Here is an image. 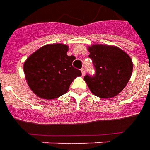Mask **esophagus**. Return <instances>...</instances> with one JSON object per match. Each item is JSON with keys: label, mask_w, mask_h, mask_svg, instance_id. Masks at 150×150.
Masks as SVG:
<instances>
[{"label": "esophagus", "mask_w": 150, "mask_h": 150, "mask_svg": "<svg viewBox=\"0 0 150 150\" xmlns=\"http://www.w3.org/2000/svg\"><path fill=\"white\" fill-rule=\"evenodd\" d=\"M81 72H82V75H85V70H84V68H82L81 69Z\"/></svg>", "instance_id": "34e87169"}]
</instances>
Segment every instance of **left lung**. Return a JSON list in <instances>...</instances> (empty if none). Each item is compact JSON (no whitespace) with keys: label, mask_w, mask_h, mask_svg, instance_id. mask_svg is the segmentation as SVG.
Listing matches in <instances>:
<instances>
[{"label":"left lung","mask_w":150,"mask_h":150,"mask_svg":"<svg viewBox=\"0 0 150 150\" xmlns=\"http://www.w3.org/2000/svg\"><path fill=\"white\" fill-rule=\"evenodd\" d=\"M94 75L84 76L91 91L100 98H112L122 91L132 75V62L118 47L93 45L88 48Z\"/></svg>","instance_id":"obj_1"}]
</instances>
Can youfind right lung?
Segmentation results:
<instances>
[{"mask_svg": "<svg viewBox=\"0 0 150 150\" xmlns=\"http://www.w3.org/2000/svg\"><path fill=\"white\" fill-rule=\"evenodd\" d=\"M68 46L50 44L41 47L24 63L27 83L38 96L52 100L68 91L69 87L81 71L72 66L75 56H68Z\"/></svg>", "mask_w": 150, "mask_h": 150, "instance_id": "right-lung-1", "label": "right lung"}]
</instances>
